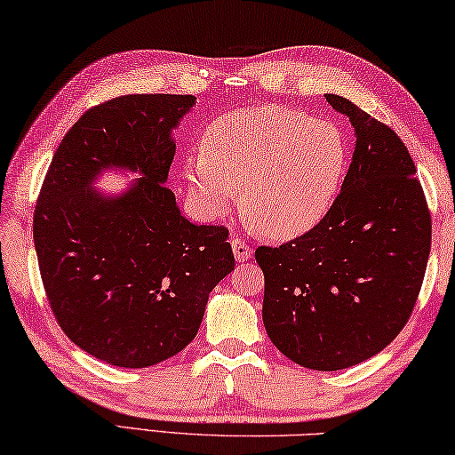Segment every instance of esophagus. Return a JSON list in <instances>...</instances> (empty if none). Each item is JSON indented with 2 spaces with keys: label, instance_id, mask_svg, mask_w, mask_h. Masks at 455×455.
I'll return each mask as SVG.
<instances>
[{
  "label": "esophagus",
  "instance_id": "esophagus-1",
  "mask_svg": "<svg viewBox=\"0 0 455 455\" xmlns=\"http://www.w3.org/2000/svg\"><path fill=\"white\" fill-rule=\"evenodd\" d=\"M232 250H234V256L237 262H245V259H250V256H251L250 245L243 243L242 240H237V237H234L232 240Z\"/></svg>",
  "mask_w": 455,
  "mask_h": 455
}]
</instances>
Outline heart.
<instances>
[{
	"instance_id": "obj_1",
	"label": "heart",
	"mask_w": 455,
	"mask_h": 455,
	"mask_svg": "<svg viewBox=\"0 0 455 455\" xmlns=\"http://www.w3.org/2000/svg\"><path fill=\"white\" fill-rule=\"evenodd\" d=\"M348 147L337 124L278 107H250L205 129L204 153L185 179L210 218L226 215L242 189V210L264 235L296 240L331 212Z\"/></svg>"
}]
</instances>
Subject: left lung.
Masks as SVG:
<instances>
[{
    "mask_svg": "<svg viewBox=\"0 0 455 455\" xmlns=\"http://www.w3.org/2000/svg\"><path fill=\"white\" fill-rule=\"evenodd\" d=\"M355 129L339 197L315 229L256 250L262 318L290 361L339 371L381 353L411 316L426 274L431 218L407 147L351 100L326 94Z\"/></svg>",
    "mask_w": 455,
    "mask_h": 455,
    "instance_id": "left-lung-1",
    "label": "left lung"
}]
</instances>
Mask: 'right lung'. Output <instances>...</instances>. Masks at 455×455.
Returning a JSON list of instances; mask_svg holds the SVG:
<instances>
[{
	"label": "right lung",
	"mask_w": 455,
	"mask_h": 455,
	"mask_svg": "<svg viewBox=\"0 0 455 455\" xmlns=\"http://www.w3.org/2000/svg\"><path fill=\"white\" fill-rule=\"evenodd\" d=\"M191 94H126L86 110L66 132L34 213L40 274L60 329L115 367L143 369L196 339L205 304L235 259L221 226L185 220L167 189L171 137ZM140 179L107 196L102 170Z\"/></svg>",
	"instance_id": "obj_1"
}]
</instances>
